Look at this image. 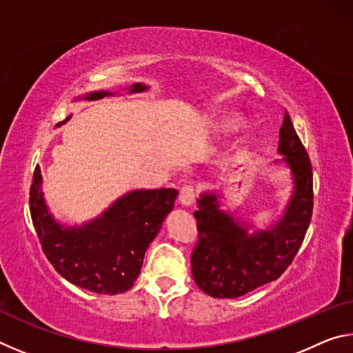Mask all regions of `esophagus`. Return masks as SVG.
I'll use <instances>...</instances> for the list:
<instances>
[{
    "mask_svg": "<svg viewBox=\"0 0 353 353\" xmlns=\"http://www.w3.org/2000/svg\"><path fill=\"white\" fill-rule=\"evenodd\" d=\"M194 198H196L194 185L193 183L183 185V187L181 188V194H179V202H181V204L185 207H190L194 202Z\"/></svg>",
    "mask_w": 353,
    "mask_h": 353,
    "instance_id": "obj_1",
    "label": "esophagus"
}]
</instances>
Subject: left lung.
Masks as SVG:
<instances>
[{
	"mask_svg": "<svg viewBox=\"0 0 353 353\" xmlns=\"http://www.w3.org/2000/svg\"><path fill=\"white\" fill-rule=\"evenodd\" d=\"M279 152L291 170L294 190L283 216L268 230L249 234L230 213L219 208L218 194L198 199L199 238L191 254V272L205 294L235 299L274 282L294 260L313 214L312 162L285 112Z\"/></svg>",
	"mask_w": 353,
	"mask_h": 353,
	"instance_id": "left-lung-1",
	"label": "left lung"
}]
</instances>
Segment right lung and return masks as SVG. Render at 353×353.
Listing matches in <instances>:
<instances>
[{"instance_id":"1","label":"right lung","mask_w":353,"mask_h":353,"mask_svg":"<svg viewBox=\"0 0 353 353\" xmlns=\"http://www.w3.org/2000/svg\"><path fill=\"white\" fill-rule=\"evenodd\" d=\"M146 88L143 83H134L129 93ZM109 94L113 93L93 92L85 98L101 99ZM68 119L70 117L65 121ZM176 196L174 188L135 190L113 202L99 218L81 227H67L48 212L40 168L35 166L29 205L41 250L54 270L83 290L118 294L132 288L149 243L174 207Z\"/></svg>"}]
</instances>
